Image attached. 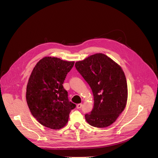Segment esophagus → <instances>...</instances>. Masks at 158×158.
I'll list each match as a JSON object with an SVG mask.
<instances>
[{"instance_id":"34e87169","label":"esophagus","mask_w":158,"mask_h":158,"mask_svg":"<svg viewBox=\"0 0 158 158\" xmlns=\"http://www.w3.org/2000/svg\"><path fill=\"white\" fill-rule=\"evenodd\" d=\"M81 107H82V104H81V103L78 104V105H77V109H80Z\"/></svg>"}]
</instances>
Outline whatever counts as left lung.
<instances>
[{
    "instance_id": "left-lung-1",
    "label": "left lung",
    "mask_w": 158,
    "mask_h": 158,
    "mask_svg": "<svg viewBox=\"0 0 158 158\" xmlns=\"http://www.w3.org/2000/svg\"><path fill=\"white\" fill-rule=\"evenodd\" d=\"M75 66L94 95V107L85 114L86 121L97 128L111 125L124 110L127 102V83L122 69L103 53L92 55Z\"/></svg>"
}]
</instances>
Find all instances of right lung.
Listing matches in <instances>:
<instances>
[{"mask_svg": "<svg viewBox=\"0 0 158 158\" xmlns=\"http://www.w3.org/2000/svg\"><path fill=\"white\" fill-rule=\"evenodd\" d=\"M74 61L46 56L33 69L27 86L26 100L33 116L42 125L60 130L76 107L69 102L63 84Z\"/></svg>", "mask_w": 158, "mask_h": 158, "instance_id": "add662e5", "label": "right lung"}]
</instances>
